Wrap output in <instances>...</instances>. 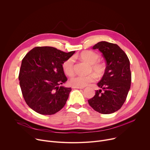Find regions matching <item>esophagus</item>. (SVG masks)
<instances>
[{
    "instance_id": "obj_1",
    "label": "esophagus",
    "mask_w": 150,
    "mask_h": 150,
    "mask_svg": "<svg viewBox=\"0 0 150 150\" xmlns=\"http://www.w3.org/2000/svg\"><path fill=\"white\" fill-rule=\"evenodd\" d=\"M74 88H79V89H83L84 87H73Z\"/></svg>"
}]
</instances>
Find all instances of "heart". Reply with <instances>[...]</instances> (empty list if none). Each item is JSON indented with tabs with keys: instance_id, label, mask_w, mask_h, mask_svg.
<instances>
[{
	"instance_id": "obj_1",
	"label": "heart",
	"mask_w": 150,
	"mask_h": 150,
	"mask_svg": "<svg viewBox=\"0 0 150 150\" xmlns=\"http://www.w3.org/2000/svg\"><path fill=\"white\" fill-rule=\"evenodd\" d=\"M79 57L82 60L90 64L88 72L93 73L87 75H75L73 76L69 80V83L71 86L74 87H84L96 80L97 77L96 74L98 77H101L104 75L106 71V64L104 62L99 60L98 54L92 51H86L83 52ZM74 64L75 59L73 57H69L63 63V69L66 75L71 76L74 74Z\"/></svg>"
}]
</instances>
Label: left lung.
<instances>
[{
	"instance_id": "left-lung-1",
	"label": "left lung",
	"mask_w": 150,
	"mask_h": 150,
	"mask_svg": "<svg viewBox=\"0 0 150 150\" xmlns=\"http://www.w3.org/2000/svg\"><path fill=\"white\" fill-rule=\"evenodd\" d=\"M98 49L105 59L106 71L97 85L101 88L88 100L95 111L102 114H111L120 109L130 88L132 74L129 59L116 44L100 42L93 46Z\"/></svg>"
}]
</instances>
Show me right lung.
Instances as JSON below:
<instances>
[{"instance_id":"obj_1","label":"right lung","mask_w":150,"mask_h":150,"mask_svg":"<svg viewBox=\"0 0 150 150\" xmlns=\"http://www.w3.org/2000/svg\"><path fill=\"white\" fill-rule=\"evenodd\" d=\"M74 53H66L53 47L38 46L23 58L19 83L26 103L33 110L51 115L65 105L72 89L59 86L67 80L62 64Z\"/></svg>"}]
</instances>
